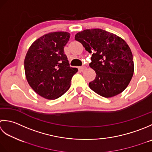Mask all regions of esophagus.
Here are the masks:
<instances>
[{"mask_svg":"<svg viewBox=\"0 0 152 152\" xmlns=\"http://www.w3.org/2000/svg\"><path fill=\"white\" fill-rule=\"evenodd\" d=\"M79 69L80 72H83V71H84L86 69V67L85 66H81V67H80Z\"/></svg>","mask_w":152,"mask_h":152,"instance_id":"esophagus-1","label":"esophagus"}]
</instances>
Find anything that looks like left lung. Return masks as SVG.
<instances>
[{
  "instance_id": "8db88e82",
  "label": "left lung",
  "mask_w": 152,
  "mask_h": 152,
  "mask_svg": "<svg viewBox=\"0 0 152 152\" xmlns=\"http://www.w3.org/2000/svg\"><path fill=\"white\" fill-rule=\"evenodd\" d=\"M76 41L92 53L89 66L96 72L89 87L105 98L119 94L129 85L134 73L131 48L115 34L101 29H85L77 33Z\"/></svg>"
}]
</instances>
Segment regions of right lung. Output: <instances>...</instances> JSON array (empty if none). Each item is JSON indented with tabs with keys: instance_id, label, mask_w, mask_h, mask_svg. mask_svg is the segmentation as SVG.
Returning <instances> with one entry per match:
<instances>
[{
	"instance_id": "1",
	"label": "right lung",
	"mask_w": 152,
	"mask_h": 152,
	"mask_svg": "<svg viewBox=\"0 0 152 152\" xmlns=\"http://www.w3.org/2000/svg\"><path fill=\"white\" fill-rule=\"evenodd\" d=\"M70 34H46L33 42L24 60L27 82L34 91L48 100H55L68 91L78 69L69 66L64 46Z\"/></svg>"
}]
</instances>
